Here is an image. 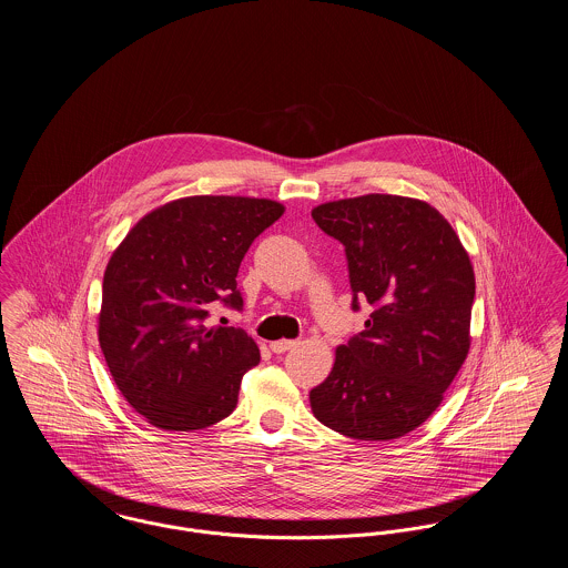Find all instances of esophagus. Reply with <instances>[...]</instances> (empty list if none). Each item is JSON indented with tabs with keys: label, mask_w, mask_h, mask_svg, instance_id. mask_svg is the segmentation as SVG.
I'll return each instance as SVG.
<instances>
[{
	"label": "esophagus",
	"mask_w": 568,
	"mask_h": 568,
	"mask_svg": "<svg viewBox=\"0 0 568 568\" xmlns=\"http://www.w3.org/2000/svg\"><path fill=\"white\" fill-rule=\"evenodd\" d=\"M296 345V341H274V343H271V349L274 353H285L294 349Z\"/></svg>",
	"instance_id": "esophagus-1"
}]
</instances>
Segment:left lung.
I'll return each mask as SVG.
<instances>
[{"label": "left lung", "instance_id": "1", "mask_svg": "<svg viewBox=\"0 0 568 568\" xmlns=\"http://www.w3.org/2000/svg\"><path fill=\"white\" fill-rule=\"evenodd\" d=\"M311 215L345 244L353 308L357 297L373 306L311 389L313 415L357 440L400 438L440 406L470 349V257L452 223L417 197L368 193Z\"/></svg>", "mask_w": 568, "mask_h": 568}]
</instances>
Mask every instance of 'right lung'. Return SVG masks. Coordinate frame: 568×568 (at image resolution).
I'll list each match as a JSON object with an SVG mask.
<instances>
[{
    "mask_svg": "<svg viewBox=\"0 0 568 568\" xmlns=\"http://www.w3.org/2000/svg\"><path fill=\"white\" fill-rule=\"evenodd\" d=\"M283 213L266 197H179L142 216L112 251L98 338L114 385L151 426L191 433L234 410L260 349L241 327L204 320L216 300L243 308L244 253Z\"/></svg>",
    "mask_w": 568,
    "mask_h": 568,
    "instance_id": "right-lung-1",
    "label": "right lung"
}]
</instances>
